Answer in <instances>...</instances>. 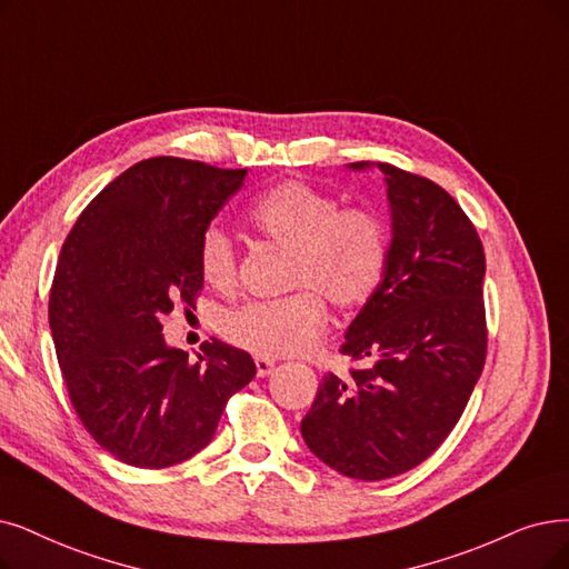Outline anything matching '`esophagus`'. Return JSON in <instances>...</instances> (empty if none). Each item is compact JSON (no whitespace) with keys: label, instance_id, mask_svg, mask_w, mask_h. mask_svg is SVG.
Instances as JSON below:
<instances>
[{"label":"esophagus","instance_id":"1","mask_svg":"<svg viewBox=\"0 0 569 569\" xmlns=\"http://www.w3.org/2000/svg\"><path fill=\"white\" fill-rule=\"evenodd\" d=\"M254 363H257V376L259 378H266V376L276 371V359H270V357H257Z\"/></svg>","mask_w":569,"mask_h":569}]
</instances>
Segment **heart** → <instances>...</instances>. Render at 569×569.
I'll list each match as a JSON object with an SVG mask.
<instances>
[{
	"label": "heart",
	"mask_w": 569,
	"mask_h": 569,
	"mask_svg": "<svg viewBox=\"0 0 569 569\" xmlns=\"http://www.w3.org/2000/svg\"><path fill=\"white\" fill-rule=\"evenodd\" d=\"M249 223L257 233L289 247L287 287L278 299L252 301L223 317V336L261 357L308 352L327 329V303L352 310L373 299L390 259V238L382 219L306 181L289 179L261 193ZM200 276L210 287L229 291L238 282V254L231 238L208 229L198 249Z\"/></svg>",
	"instance_id": "obj_1"
}]
</instances>
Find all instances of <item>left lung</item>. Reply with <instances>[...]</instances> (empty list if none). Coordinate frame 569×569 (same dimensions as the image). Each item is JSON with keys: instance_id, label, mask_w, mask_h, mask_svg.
<instances>
[{"instance_id": "obj_1", "label": "left lung", "mask_w": 569, "mask_h": 569, "mask_svg": "<svg viewBox=\"0 0 569 569\" xmlns=\"http://www.w3.org/2000/svg\"><path fill=\"white\" fill-rule=\"evenodd\" d=\"M378 168L392 212L390 259L340 346L367 367L327 373L301 422L312 456L359 481L392 479L443 443L488 348L486 254L473 223L435 181Z\"/></svg>"}]
</instances>
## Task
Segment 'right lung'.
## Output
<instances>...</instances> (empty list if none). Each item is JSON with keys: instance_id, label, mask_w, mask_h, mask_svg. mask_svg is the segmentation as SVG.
<instances>
[{"instance_id": "add662e5", "label": "right lung", "mask_w": 569, "mask_h": 569, "mask_svg": "<svg viewBox=\"0 0 569 569\" xmlns=\"http://www.w3.org/2000/svg\"><path fill=\"white\" fill-rule=\"evenodd\" d=\"M158 156L88 202L67 236L49 299L60 371L88 435L113 458L163 469L206 448L254 359L206 340L189 361L163 338V315L202 289L200 238L244 181Z\"/></svg>"}]
</instances>
